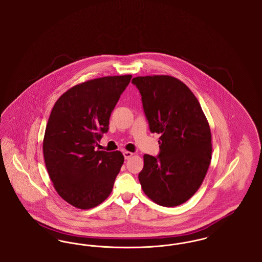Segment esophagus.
Segmentation results:
<instances>
[{"instance_id":"obj_1","label":"esophagus","mask_w":262,"mask_h":262,"mask_svg":"<svg viewBox=\"0 0 262 262\" xmlns=\"http://www.w3.org/2000/svg\"><path fill=\"white\" fill-rule=\"evenodd\" d=\"M123 155H124L125 159H128V158H130V157L134 155V153H133V152H129V151H124V152H123Z\"/></svg>"}]
</instances>
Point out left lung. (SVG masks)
I'll return each instance as SVG.
<instances>
[{"label": "left lung", "instance_id": "obj_1", "mask_svg": "<svg viewBox=\"0 0 262 262\" xmlns=\"http://www.w3.org/2000/svg\"><path fill=\"white\" fill-rule=\"evenodd\" d=\"M132 83L141 95L152 134H159V153L145 154L138 180L144 193L173 207L200 188L211 160V133L200 102L185 83L169 75L137 76Z\"/></svg>", "mask_w": 262, "mask_h": 262}]
</instances>
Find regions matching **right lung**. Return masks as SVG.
<instances>
[{"label":"right lung","instance_id":"1","mask_svg":"<svg viewBox=\"0 0 262 262\" xmlns=\"http://www.w3.org/2000/svg\"><path fill=\"white\" fill-rule=\"evenodd\" d=\"M130 78L88 80L64 92L52 109L43 141L45 164L59 195L75 207L97 206L112 191L124 156L95 147Z\"/></svg>","mask_w":262,"mask_h":262}]
</instances>
